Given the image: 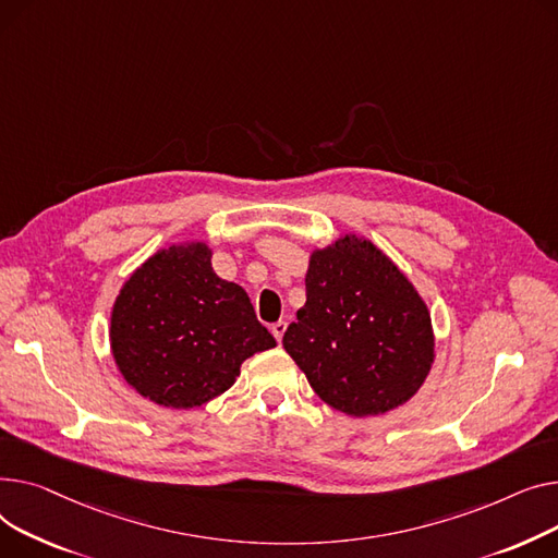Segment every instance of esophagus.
Here are the masks:
<instances>
[{
  "mask_svg": "<svg viewBox=\"0 0 558 558\" xmlns=\"http://www.w3.org/2000/svg\"><path fill=\"white\" fill-rule=\"evenodd\" d=\"M286 322H275L272 326H270V331H272V336L277 338V342H281V338H283V333H286Z\"/></svg>",
  "mask_w": 558,
  "mask_h": 558,
  "instance_id": "obj_1",
  "label": "esophagus"
}]
</instances>
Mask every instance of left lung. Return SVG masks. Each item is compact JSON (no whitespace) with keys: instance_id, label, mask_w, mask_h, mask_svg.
<instances>
[{"instance_id":"left-lung-1","label":"left lung","mask_w":558,"mask_h":558,"mask_svg":"<svg viewBox=\"0 0 558 558\" xmlns=\"http://www.w3.org/2000/svg\"><path fill=\"white\" fill-rule=\"evenodd\" d=\"M283 349L326 405L363 418L416 395L435 363V331L395 260L369 239L342 234L311 252L306 304Z\"/></svg>"}]
</instances>
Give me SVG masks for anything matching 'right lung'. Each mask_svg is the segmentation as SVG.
I'll return each mask as SVG.
<instances>
[{
    "instance_id": "obj_1",
    "label": "right lung",
    "mask_w": 558,
    "mask_h": 558,
    "mask_svg": "<svg viewBox=\"0 0 558 558\" xmlns=\"http://www.w3.org/2000/svg\"><path fill=\"white\" fill-rule=\"evenodd\" d=\"M205 241L150 254L121 286L110 349L123 380L173 410L209 403L232 387L243 360L277 347L247 292L220 279Z\"/></svg>"
}]
</instances>
